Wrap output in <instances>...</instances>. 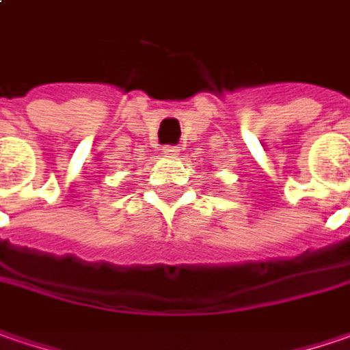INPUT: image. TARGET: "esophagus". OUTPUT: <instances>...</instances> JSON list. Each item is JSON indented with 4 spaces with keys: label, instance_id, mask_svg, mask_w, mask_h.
Returning a JSON list of instances; mask_svg holds the SVG:
<instances>
[{
    "label": "esophagus",
    "instance_id": "1",
    "mask_svg": "<svg viewBox=\"0 0 350 350\" xmlns=\"http://www.w3.org/2000/svg\"><path fill=\"white\" fill-rule=\"evenodd\" d=\"M162 152L166 154V157H170V159H174L180 154V146H164L162 148Z\"/></svg>",
    "mask_w": 350,
    "mask_h": 350
}]
</instances>
